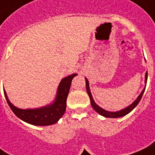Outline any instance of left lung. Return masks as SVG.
Returning a JSON list of instances; mask_svg holds the SVG:
<instances>
[{
    "label": "left lung",
    "instance_id": "left-lung-1",
    "mask_svg": "<svg viewBox=\"0 0 155 155\" xmlns=\"http://www.w3.org/2000/svg\"><path fill=\"white\" fill-rule=\"evenodd\" d=\"M147 72L146 73L145 75V83H147ZM85 84H86V90L87 93L89 97V99H90V103H91V105L93 107V108L95 110L96 112H98L100 115L104 116V117H108V118H118V117H122L124 116H126L127 114H128L129 112H131L134 108L137 106L138 104L139 103L140 100H141L142 97H143V94L144 93V90H145V88L143 89V90L142 91V93H140V95L137 97V99L135 100V101L133 102L131 104H130L129 106H127V108H124V109L120 110V111H117V112H108V111H106V110L103 109L101 107L97 104L94 102L93 101V98L92 97V94L90 93V89H89V81L87 80V78H85Z\"/></svg>",
    "mask_w": 155,
    "mask_h": 155
}]
</instances>
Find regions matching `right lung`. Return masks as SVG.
<instances>
[{
	"label": "right lung",
	"instance_id": "obj_1",
	"mask_svg": "<svg viewBox=\"0 0 155 155\" xmlns=\"http://www.w3.org/2000/svg\"><path fill=\"white\" fill-rule=\"evenodd\" d=\"M77 75L74 74L62 79L58 88L55 100L51 104L35 109H20L9 101L4 89L5 97L14 114L23 121L36 126H47L54 124L64 115L66 108V99L70 91L72 79Z\"/></svg>",
	"mask_w": 155,
	"mask_h": 155
}]
</instances>
